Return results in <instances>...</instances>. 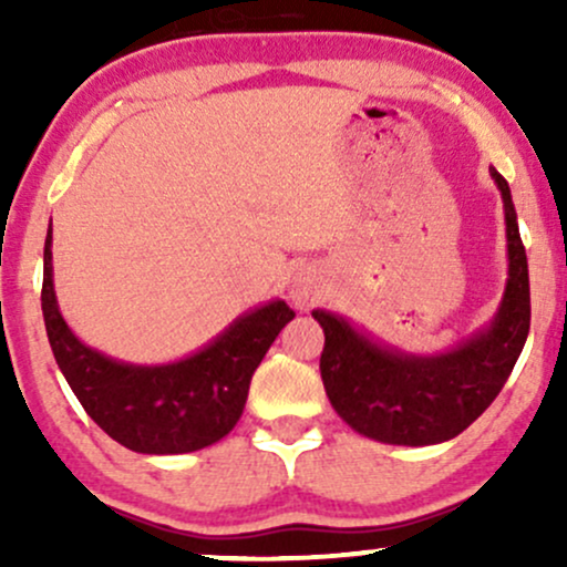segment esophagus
<instances>
[{"label":"esophagus","mask_w":567,"mask_h":567,"mask_svg":"<svg viewBox=\"0 0 567 567\" xmlns=\"http://www.w3.org/2000/svg\"><path fill=\"white\" fill-rule=\"evenodd\" d=\"M320 292H322V285H320V277H317L315 269H301L296 277H292L290 298H292V303L301 306V309L315 303L317 298H320Z\"/></svg>","instance_id":"obj_1"}]
</instances>
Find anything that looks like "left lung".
I'll return each instance as SVG.
<instances>
[{"mask_svg": "<svg viewBox=\"0 0 567 567\" xmlns=\"http://www.w3.org/2000/svg\"><path fill=\"white\" fill-rule=\"evenodd\" d=\"M506 220L509 277L483 330L440 354H408L357 330L347 317L315 309L324 330L320 373L330 405L354 432L386 445H437L464 432L496 400L530 330L528 256L509 184L491 167Z\"/></svg>", "mask_w": 567, "mask_h": 567, "instance_id": "left-lung-1", "label": "left lung"}]
</instances>
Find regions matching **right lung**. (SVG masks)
Wrapping results in <instances>:
<instances>
[{"label": "right lung", "instance_id": "obj_1", "mask_svg": "<svg viewBox=\"0 0 567 567\" xmlns=\"http://www.w3.org/2000/svg\"><path fill=\"white\" fill-rule=\"evenodd\" d=\"M42 315L71 392L109 437L146 455L192 453L231 432L247 389L279 330L296 311L285 301L256 306L184 360L133 365L90 349L71 333L53 285V231L44 239Z\"/></svg>", "mask_w": 567, "mask_h": 567}]
</instances>
